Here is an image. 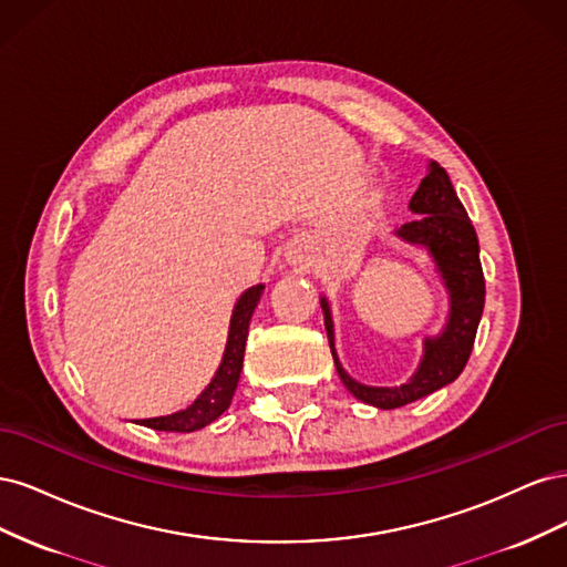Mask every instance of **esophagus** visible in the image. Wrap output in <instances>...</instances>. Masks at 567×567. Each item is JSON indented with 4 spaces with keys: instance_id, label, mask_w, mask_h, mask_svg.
<instances>
[{
    "instance_id": "34e87169",
    "label": "esophagus",
    "mask_w": 567,
    "mask_h": 567,
    "mask_svg": "<svg viewBox=\"0 0 567 567\" xmlns=\"http://www.w3.org/2000/svg\"><path fill=\"white\" fill-rule=\"evenodd\" d=\"M307 260H310V255H307V250H302V248H293L288 252V262H293V265H305Z\"/></svg>"
}]
</instances>
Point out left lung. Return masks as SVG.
Returning a JSON list of instances; mask_svg holds the SVG:
<instances>
[{
    "instance_id": "1",
    "label": "left lung",
    "mask_w": 567,
    "mask_h": 567,
    "mask_svg": "<svg viewBox=\"0 0 567 567\" xmlns=\"http://www.w3.org/2000/svg\"><path fill=\"white\" fill-rule=\"evenodd\" d=\"M409 210L419 217L402 225L394 236L431 255L437 277L442 279L444 290H447L450 315L437 336L423 338V357L406 383L379 388L354 381L342 369L336 352L331 302L326 296L319 298L326 336H329L331 354L342 385L357 400L375 409H398L454 383L468 362L477 323L485 307V277L483 265H480L477 234L454 192L450 175L437 163H427V175L421 179L416 194L411 196Z\"/></svg>"
}]
</instances>
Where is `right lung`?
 <instances>
[{
    "label": "right lung",
    "instance_id": "right-lung-1",
    "mask_svg": "<svg viewBox=\"0 0 567 567\" xmlns=\"http://www.w3.org/2000/svg\"><path fill=\"white\" fill-rule=\"evenodd\" d=\"M262 290H265V284L250 286L248 290H244V296L236 300L231 321H229L225 354H221V362L213 375V381L205 385V390L198 394V398L186 409L175 411V414L142 419L136 423L153 427V431H165V433H194L225 414L231 404L238 379H241L248 326L257 302L262 298Z\"/></svg>",
    "mask_w": 567,
    "mask_h": 567
}]
</instances>
